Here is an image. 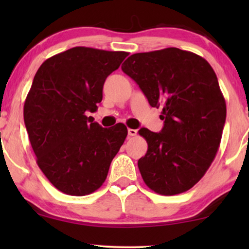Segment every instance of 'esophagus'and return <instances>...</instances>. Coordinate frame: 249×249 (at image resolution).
Segmentation results:
<instances>
[{
	"label": "esophagus",
	"instance_id": "1",
	"mask_svg": "<svg viewBox=\"0 0 249 249\" xmlns=\"http://www.w3.org/2000/svg\"><path fill=\"white\" fill-rule=\"evenodd\" d=\"M128 135L129 136H136V135H137V130H136V129L129 128L128 129Z\"/></svg>",
	"mask_w": 249,
	"mask_h": 249
}]
</instances>
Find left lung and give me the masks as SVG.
<instances>
[{"mask_svg": "<svg viewBox=\"0 0 249 249\" xmlns=\"http://www.w3.org/2000/svg\"><path fill=\"white\" fill-rule=\"evenodd\" d=\"M152 107H162L161 132L146 128L147 153L138 160L146 185L171 196L195 186L219 149L226 122V101L216 74L205 59L169 47L132 54L121 66Z\"/></svg>", "mask_w": 249, "mask_h": 249, "instance_id": "left-lung-1", "label": "left lung"}]
</instances>
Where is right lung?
<instances>
[{"label":"right lung","mask_w":249,"mask_h":249,"mask_svg":"<svg viewBox=\"0 0 249 249\" xmlns=\"http://www.w3.org/2000/svg\"><path fill=\"white\" fill-rule=\"evenodd\" d=\"M127 52L77 46L43 62L23 107L37 164L50 182L71 196L103 185L128 135L124 124L102 128L87 112L103 98V85Z\"/></svg>","instance_id":"1"}]
</instances>
